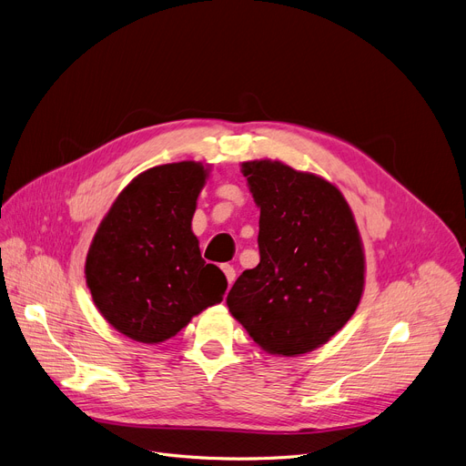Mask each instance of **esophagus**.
Masks as SVG:
<instances>
[{"label":"esophagus","instance_id":"obj_1","mask_svg":"<svg viewBox=\"0 0 466 466\" xmlns=\"http://www.w3.org/2000/svg\"><path fill=\"white\" fill-rule=\"evenodd\" d=\"M222 270H224V275H226V279H228V284H229V288H231V284L235 282V277H237V272H235V268H233L231 265L224 263V265H222Z\"/></svg>","mask_w":466,"mask_h":466}]
</instances>
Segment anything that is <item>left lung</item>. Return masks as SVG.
I'll use <instances>...</instances> for the list:
<instances>
[{"instance_id":"1","label":"left lung","mask_w":466,"mask_h":466,"mask_svg":"<svg viewBox=\"0 0 466 466\" xmlns=\"http://www.w3.org/2000/svg\"><path fill=\"white\" fill-rule=\"evenodd\" d=\"M259 207V263L228 293L231 316L270 355L312 351L340 331L365 286L360 229L340 189L282 161L242 163Z\"/></svg>"}]
</instances>
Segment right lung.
<instances>
[{
  "mask_svg": "<svg viewBox=\"0 0 466 466\" xmlns=\"http://www.w3.org/2000/svg\"><path fill=\"white\" fill-rule=\"evenodd\" d=\"M207 177L208 169L198 161L141 173L94 235L85 267L94 305L131 340H167L224 299L226 275L201 258L191 231Z\"/></svg>",
  "mask_w": 466,
  "mask_h": 466,
  "instance_id": "obj_1",
  "label": "right lung"
}]
</instances>
